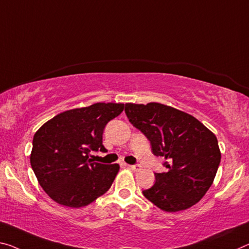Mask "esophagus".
<instances>
[{
	"instance_id": "34e87169",
	"label": "esophagus",
	"mask_w": 249,
	"mask_h": 249,
	"mask_svg": "<svg viewBox=\"0 0 249 249\" xmlns=\"http://www.w3.org/2000/svg\"><path fill=\"white\" fill-rule=\"evenodd\" d=\"M127 166H128V168H131L132 171H134V172H137V171H140V169H141V165H139V164H137V165H127Z\"/></svg>"
}]
</instances>
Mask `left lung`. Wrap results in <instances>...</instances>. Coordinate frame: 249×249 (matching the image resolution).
Returning a JSON list of instances; mask_svg holds the SVG:
<instances>
[{"mask_svg": "<svg viewBox=\"0 0 249 249\" xmlns=\"http://www.w3.org/2000/svg\"><path fill=\"white\" fill-rule=\"evenodd\" d=\"M133 126L147 137L155 156L165 160V173L143 191L149 202L165 212H179L203 198L220 163L216 136L189 114L160 103L125 104Z\"/></svg>", "mask_w": 249, "mask_h": 249, "instance_id": "obj_1", "label": "left lung"}]
</instances>
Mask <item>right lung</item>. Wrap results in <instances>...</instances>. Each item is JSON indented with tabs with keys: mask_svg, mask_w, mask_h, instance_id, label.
Here are the masks:
<instances>
[{
	"mask_svg": "<svg viewBox=\"0 0 249 249\" xmlns=\"http://www.w3.org/2000/svg\"><path fill=\"white\" fill-rule=\"evenodd\" d=\"M124 104L96 103L57 114L33 137L31 166L39 185L54 202L83 207L112 186L120 165L95 163L90 151L106 152L103 132Z\"/></svg>",
	"mask_w": 249,
	"mask_h": 249,
	"instance_id": "obj_1",
	"label": "right lung"
}]
</instances>
